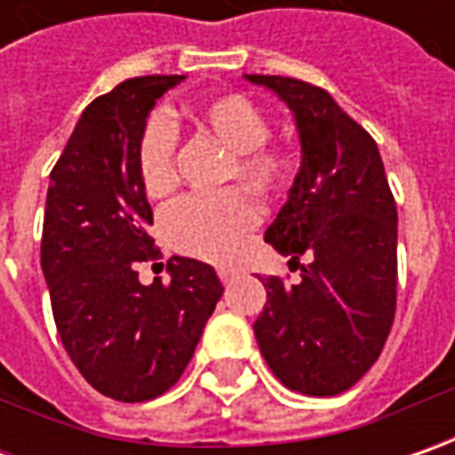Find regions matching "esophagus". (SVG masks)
Listing matches in <instances>:
<instances>
[{"label": "esophagus", "instance_id": "34e87169", "mask_svg": "<svg viewBox=\"0 0 455 455\" xmlns=\"http://www.w3.org/2000/svg\"><path fill=\"white\" fill-rule=\"evenodd\" d=\"M218 273H220V281H222L225 286H228V283H233V281L237 278L235 268H220Z\"/></svg>", "mask_w": 455, "mask_h": 455}]
</instances>
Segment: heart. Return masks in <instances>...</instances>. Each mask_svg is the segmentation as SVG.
Wrapping results in <instances>:
<instances>
[{"label": "heart", "instance_id": "obj_1", "mask_svg": "<svg viewBox=\"0 0 455 455\" xmlns=\"http://www.w3.org/2000/svg\"><path fill=\"white\" fill-rule=\"evenodd\" d=\"M187 118L195 129L212 136L230 151L228 180H240L251 189L268 195L286 174L281 151L266 144L268 121L251 98L240 93H218L197 100ZM136 164L141 187L149 197H166L174 184V132L164 118H151L141 133ZM260 220L255 200L243 189L218 195L187 197L166 218V240L174 251L212 263L233 260L245 237Z\"/></svg>", "mask_w": 455, "mask_h": 455}]
</instances>
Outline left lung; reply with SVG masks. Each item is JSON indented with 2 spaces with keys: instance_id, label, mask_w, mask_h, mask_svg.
<instances>
[{
  "instance_id": "left-lung-1",
  "label": "left lung",
  "mask_w": 455,
  "mask_h": 455,
  "mask_svg": "<svg viewBox=\"0 0 455 455\" xmlns=\"http://www.w3.org/2000/svg\"><path fill=\"white\" fill-rule=\"evenodd\" d=\"M278 96L296 121L301 166L266 243L301 281L263 278L266 306L253 331L286 387L329 397L372 367L395 319L397 210L375 139L326 91L281 76H245Z\"/></svg>"
}]
</instances>
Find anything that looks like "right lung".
I'll return each mask as SVG.
<instances>
[{"label":"right lung","instance_id":"1","mask_svg":"<svg viewBox=\"0 0 455 455\" xmlns=\"http://www.w3.org/2000/svg\"><path fill=\"white\" fill-rule=\"evenodd\" d=\"M182 80L144 76L96 98L50 172L40 263L55 326L88 385L121 403L180 379L222 296L215 268L195 258H169L166 286L136 273L159 253L136 151L151 108Z\"/></svg>","mask_w":455,"mask_h":455}]
</instances>
